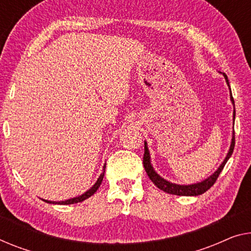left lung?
<instances>
[{
    "mask_svg": "<svg viewBox=\"0 0 251 251\" xmlns=\"http://www.w3.org/2000/svg\"><path fill=\"white\" fill-rule=\"evenodd\" d=\"M223 75H224V77H226V81L227 85H229V80H227V76L226 75V73H223ZM230 91H231V90H230ZM231 100H232V102L234 103L232 93H231ZM234 117H235V110H233V121H234ZM234 144H235V138H234V130H233L232 142H231V147H230L229 153H227L226 158L224 159V161L222 162L221 166H220L219 169L216 170L215 173L211 176V177L205 179L204 181L198 182V184L188 185V186L176 185V184H173V182L164 180L163 178L160 177V176L156 174L154 170H153V168L151 166V162H150V153H149V150H148V147H147V142L144 143V156H143L144 169H145V171H147L149 178L151 179L153 184L158 187L159 189L163 190V192H166L168 194H173V195H178V196H198V195H201V194H204L205 192H206V190H208L213 185L215 184L216 179L219 178V175L221 174V171L223 170V168H224V166H226V163L227 162V160L230 159L231 154L233 153Z\"/></svg>",
    "mask_w": 251,
    "mask_h": 251,
    "instance_id": "obj_1",
    "label": "left lung"
}]
</instances>
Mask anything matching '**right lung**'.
Here are the masks:
<instances>
[{
	"label": "right lung",
	"instance_id": "right-lung-1",
	"mask_svg": "<svg viewBox=\"0 0 251 251\" xmlns=\"http://www.w3.org/2000/svg\"><path fill=\"white\" fill-rule=\"evenodd\" d=\"M104 169H106V164L103 166V173L100 175V177L98 178V180H97L96 184L93 185L91 188L88 190V192H85L83 195L75 197V198H71V200H67V201H45V200L44 201H46V203L59 204V205H70V204H75V203H80V201H83L84 200H87V198H89L90 196H92L93 194L97 192V189L99 188L100 185H101V182L103 180V177H104Z\"/></svg>",
	"mask_w": 251,
	"mask_h": 251
}]
</instances>
